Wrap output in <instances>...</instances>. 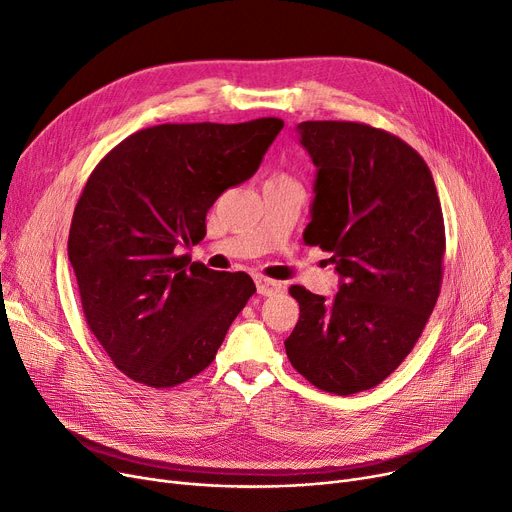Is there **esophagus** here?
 <instances>
[{
	"instance_id": "1",
	"label": "esophagus",
	"mask_w": 512,
	"mask_h": 512,
	"mask_svg": "<svg viewBox=\"0 0 512 512\" xmlns=\"http://www.w3.org/2000/svg\"><path fill=\"white\" fill-rule=\"evenodd\" d=\"M255 284H257V292L261 294V297H272V294L282 290L280 282L270 280V278H265V276H255Z\"/></svg>"
}]
</instances>
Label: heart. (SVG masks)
Listing matches in <instances>:
<instances>
[{"label":"heart","instance_id":"heart-1","mask_svg":"<svg viewBox=\"0 0 512 512\" xmlns=\"http://www.w3.org/2000/svg\"><path fill=\"white\" fill-rule=\"evenodd\" d=\"M274 178H282V176H274Z\"/></svg>","mask_w":512,"mask_h":512}]
</instances>
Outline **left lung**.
<instances>
[{
    "instance_id": "left-lung-1",
    "label": "left lung",
    "mask_w": 512,
    "mask_h": 512,
    "mask_svg": "<svg viewBox=\"0 0 512 512\" xmlns=\"http://www.w3.org/2000/svg\"><path fill=\"white\" fill-rule=\"evenodd\" d=\"M317 168L307 245L328 251L334 301L290 286L301 315L286 355L315 388L338 396L384 382L432 315L446 251L436 184L423 157L361 122L297 126Z\"/></svg>"
}]
</instances>
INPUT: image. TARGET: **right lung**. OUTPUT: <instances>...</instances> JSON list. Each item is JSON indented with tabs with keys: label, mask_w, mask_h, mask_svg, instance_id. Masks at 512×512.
<instances>
[{
	"label": "right lung",
	"mask_w": 512,
	"mask_h": 512,
	"mask_svg": "<svg viewBox=\"0 0 512 512\" xmlns=\"http://www.w3.org/2000/svg\"><path fill=\"white\" fill-rule=\"evenodd\" d=\"M282 128L280 118L159 124L91 172L68 259L89 330L130 380L174 388L215 359L255 284L245 272L186 267L176 251L203 240L209 207L257 172Z\"/></svg>",
	"instance_id": "right-lung-1"
}]
</instances>
